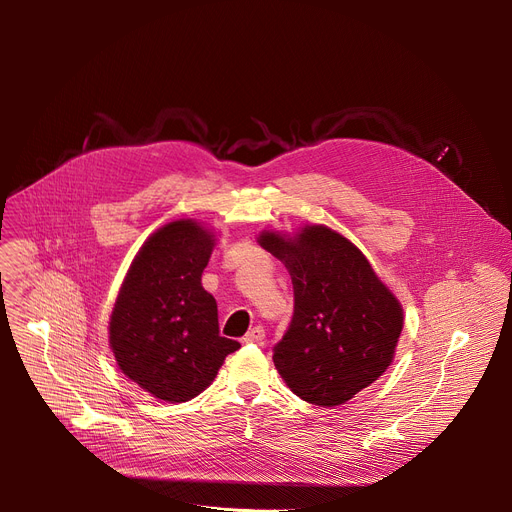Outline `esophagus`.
<instances>
[{
	"instance_id": "obj_1",
	"label": "esophagus",
	"mask_w": 512,
	"mask_h": 512,
	"mask_svg": "<svg viewBox=\"0 0 512 512\" xmlns=\"http://www.w3.org/2000/svg\"><path fill=\"white\" fill-rule=\"evenodd\" d=\"M263 340H265V330H263L261 326L251 328V330L243 336V342H247V344H261Z\"/></svg>"
}]
</instances>
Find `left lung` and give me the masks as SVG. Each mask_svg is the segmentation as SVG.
I'll use <instances>...</instances> for the list:
<instances>
[{
    "instance_id": "obj_1",
    "label": "left lung",
    "mask_w": 512,
    "mask_h": 512,
    "mask_svg": "<svg viewBox=\"0 0 512 512\" xmlns=\"http://www.w3.org/2000/svg\"><path fill=\"white\" fill-rule=\"evenodd\" d=\"M257 241L285 263L294 283V318L273 346L275 369L308 403H346L393 362L401 304L367 257L324 225L296 237L267 231Z\"/></svg>"
}]
</instances>
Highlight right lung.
<instances>
[{"instance_id":"add662e5","label":"right lung","mask_w":512,"mask_h":512,"mask_svg":"<svg viewBox=\"0 0 512 512\" xmlns=\"http://www.w3.org/2000/svg\"><path fill=\"white\" fill-rule=\"evenodd\" d=\"M214 235L194 221L156 231L135 255L109 322V344L125 377L156 399L184 403L202 393L227 354L214 298L202 287Z\"/></svg>"}]
</instances>
